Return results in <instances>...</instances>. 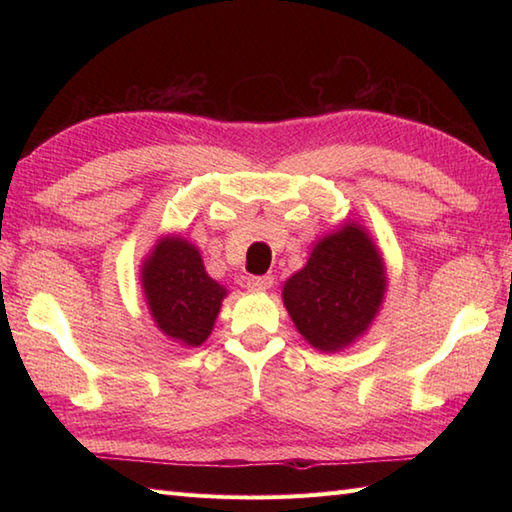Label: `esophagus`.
<instances>
[{
	"instance_id": "obj_1",
	"label": "esophagus",
	"mask_w": 512,
	"mask_h": 512,
	"mask_svg": "<svg viewBox=\"0 0 512 512\" xmlns=\"http://www.w3.org/2000/svg\"><path fill=\"white\" fill-rule=\"evenodd\" d=\"M273 284H275L273 275H255V277L246 279V286L250 290H268V288H273Z\"/></svg>"
}]
</instances>
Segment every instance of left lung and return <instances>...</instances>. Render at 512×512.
Returning <instances> with one entry per match:
<instances>
[{
  "label": "left lung",
  "instance_id": "8db88e82",
  "mask_svg": "<svg viewBox=\"0 0 512 512\" xmlns=\"http://www.w3.org/2000/svg\"><path fill=\"white\" fill-rule=\"evenodd\" d=\"M385 290L383 255L361 224L347 220L314 244L281 297L303 339L321 352H341L372 325Z\"/></svg>",
  "mask_w": 512,
  "mask_h": 512
}]
</instances>
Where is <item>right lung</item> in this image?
<instances>
[{
	"instance_id": "1",
	"label": "right lung",
	"mask_w": 512,
	"mask_h": 512,
	"mask_svg": "<svg viewBox=\"0 0 512 512\" xmlns=\"http://www.w3.org/2000/svg\"><path fill=\"white\" fill-rule=\"evenodd\" d=\"M140 281L162 334L184 347L209 339L226 288L206 275L200 250L191 242L180 235L158 239L140 268Z\"/></svg>"
}]
</instances>
